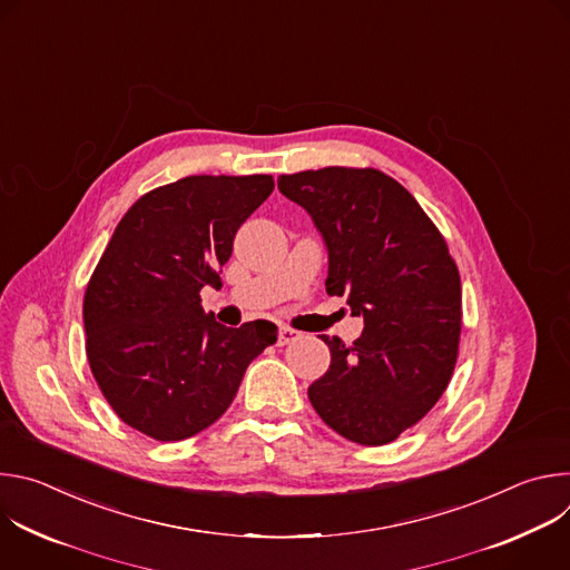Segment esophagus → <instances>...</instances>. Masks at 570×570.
I'll use <instances>...</instances> for the list:
<instances>
[{"mask_svg": "<svg viewBox=\"0 0 570 570\" xmlns=\"http://www.w3.org/2000/svg\"><path fill=\"white\" fill-rule=\"evenodd\" d=\"M297 336H299V332H295V330H291V327H282V330H279V336H277V343H279V345H288V343H293Z\"/></svg>", "mask_w": 570, "mask_h": 570, "instance_id": "34e87169", "label": "esophagus"}]
</instances>
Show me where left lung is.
I'll return each instance as SVG.
<instances>
[{
  "mask_svg": "<svg viewBox=\"0 0 570 570\" xmlns=\"http://www.w3.org/2000/svg\"><path fill=\"white\" fill-rule=\"evenodd\" d=\"M277 187L324 240L327 293L347 295L365 322L354 345L320 336L332 365L308 385V401L338 435L387 444L451 381L462 327L458 266L420 203L376 169L302 171L279 176Z\"/></svg>",
  "mask_w": 570,
  "mask_h": 570,
  "instance_id": "obj_1",
  "label": "left lung"
}]
</instances>
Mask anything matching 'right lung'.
<instances>
[{
  "label": "right lung",
  "mask_w": 570,
  "mask_h": 570,
  "mask_svg": "<svg viewBox=\"0 0 570 570\" xmlns=\"http://www.w3.org/2000/svg\"><path fill=\"white\" fill-rule=\"evenodd\" d=\"M273 189V176H187L148 191L119 220L88 284L83 322L92 374L135 431L159 442L205 431L277 343L268 320L232 330L200 306L236 229Z\"/></svg>",
  "instance_id": "obj_1"
}]
</instances>
